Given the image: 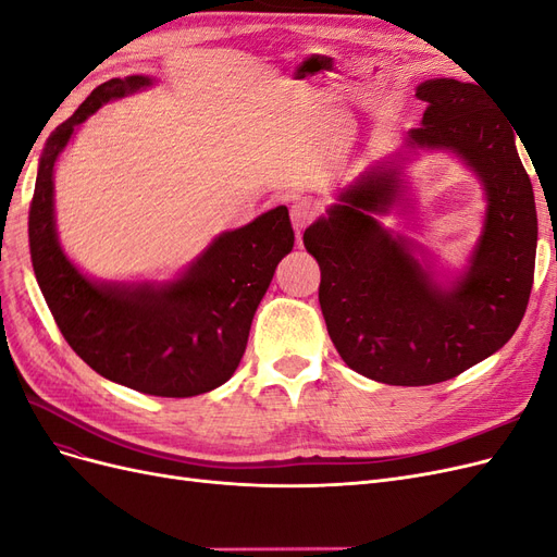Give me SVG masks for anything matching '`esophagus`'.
<instances>
[{
    "mask_svg": "<svg viewBox=\"0 0 557 557\" xmlns=\"http://www.w3.org/2000/svg\"><path fill=\"white\" fill-rule=\"evenodd\" d=\"M318 209L315 205H311L309 199H299L290 207V218H293V227L297 230V234L305 230L307 225H311V221L315 218Z\"/></svg>",
    "mask_w": 557,
    "mask_h": 557,
    "instance_id": "obj_1",
    "label": "esophagus"
}]
</instances>
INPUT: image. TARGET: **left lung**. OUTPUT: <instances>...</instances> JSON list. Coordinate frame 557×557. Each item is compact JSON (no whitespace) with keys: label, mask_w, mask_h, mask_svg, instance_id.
Segmentation results:
<instances>
[{"label":"left lung","mask_w":557,"mask_h":557,"mask_svg":"<svg viewBox=\"0 0 557 557\" xmlns=\"http://www.w3.org/2000/svg\"><path fill=\"white\" fill-rule=\"evenodd\" d=\"M416 97L428 111L409 144L455 150L485 185V232L467 276L442 290L369 215L395 201V172L362 176L305 232L334 348L358 374L387 385L442 383L493 356L518 330L534 283V193L507 115L474 83L455 78L420 83Z\"/></svg>","instance_id":"obj_1"}]
</instances>
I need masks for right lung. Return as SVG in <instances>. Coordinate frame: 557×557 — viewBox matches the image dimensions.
<instances>
[{"label": "right lung", "mask_w": 557, "mask_h": 557, "mask_svg": "<svg viewBox=\"0 0 557 557\" xmlns=\"http://www.w3.org/2000/svg\"><path fill=\"white\" fill-rule=\"evenodd\" d=\"M148 78L95 88L46 141L29 201V258L46 305L76 356L109 381L158 397H193L223 385L239 367L252 315L276 264L295 244L285 207L223 234L188 274L153 288L95 285L64 258L53 223V164L74 127Z\"/></svg>", "instance_id": "1"}]
</instances>
